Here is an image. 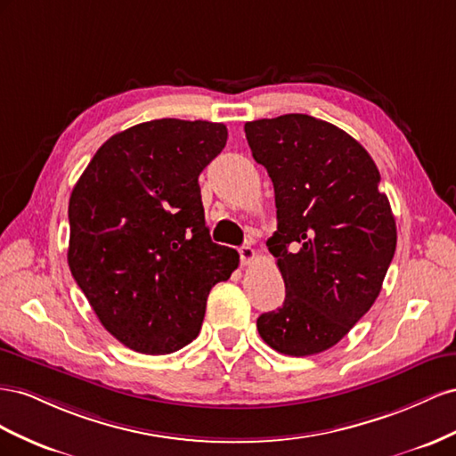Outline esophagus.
Here are the masks:
<instances>
[{
    "instance_id": "1",
    "label": "esophagus",
    "mask_w": 456,
    "mask_h": 456,
    "mask_svg": "<svg viewBox=\"0 0 456 456\" xmlns=\"http://www.w3.org/2000/svg\"><path fill=\"white\" fill-rule=\"evenodd\" d=\"M239 254H240V264L242 265H248L256 259V250L252 248V246H240Z\"/></svg>"
}]
</instances>
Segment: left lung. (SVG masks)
<instances>
[{
	"label": "left lung",
	"mask_w": 456,
	"mask_h": 456,
	"mask_svg": "<svg viewBox=\"0 0 456 456\" xmlns=\"http://www.w3.org/2000/svg\"><path fill=\"white\" fill-rule=\"evenodd\" d=\"M252 156L275 187L267 240L284 279L282 307L257 317L279 354L336 346L382 290L397 244L395 219L370 154L344 129L307 114L244 124Z\"/></svg>",
	"instance_id": "left-lung-1"
}]
</instances>
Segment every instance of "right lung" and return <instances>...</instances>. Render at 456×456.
<instances>
[{
	"mask_svg": "<svg viewBox=\"0 0 456 456\" xmlns=\"http://www.w3.org/2000/svg\"><path fill=\"white\" fill-rule=\"evenodd\" d=\"M227 142V127L162 118L112 135L69 202V265L116 340L166 355L199 336L212 286L239 254L212 242L199 175Z\"/></svg>",
	"mask_w": 456,
	"mask_h": 456,
	"instance_id": "1",
	"label": "right lung"
}]
</instances>
